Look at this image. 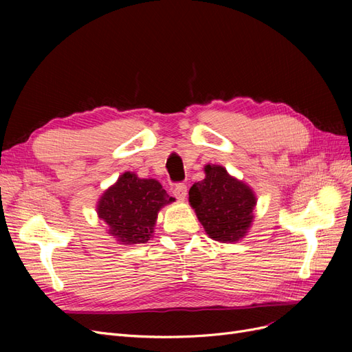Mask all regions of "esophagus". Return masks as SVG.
Instances as JSON below:
<instances>
[{
  "label": "esophagus",
  "mask_w": 352,
  "mask_h": 352,
  "mask_svg": "<svg viewBox=\"0 0 352 352\" xmlns=\"http://www.w3.org/2000/svg\"><path fill=\"white\" fill-rule=\"evenodd\" d=\"M186 194H188V188H186L185 184H177V185L173 188V195H175L177 199H180V201H184V199L186 198Z\"/></svg>",
  "instance_id": "34e87169"
}]
</instances>
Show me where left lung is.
Segmentation results:
<instances>
[{
  "mask_svg": "<svg viewBox=\"0 0 352 352\" xmlns=\"http://www.w3.org/2000/svg\"><path fill=\"white\" fill-rule=\"evenodd\" d=\"M206 179L189 189V202L207 235L220 242L242 239L254 219L257 204L252 189L242 180L232 177L217 164L204 167Z\"/></svg>",
  "mask_w": 352,
  "mask_h": 352,
  "instance_id": "8db88e82",
  "label": "left lung"
}]
</instances>
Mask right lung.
<instances>
[{
    "mask_svg": "<svg viewBox=\"0 0 352 352\" xmlns=\"http://www.w3.org/2000/svg\"><path fill=\"white\" fill-rule=\"evenodd\" d=\"M175 199L155 179H141L124 172L101 195L97 212L109 233L123 245L145 243L154 232L158 211Z\"/></svg>",
    "mask_w": 352,
    "mask_h": 352,
    "instance_id": "obj_1",
    "label": "right lung"
}]
</instances>
